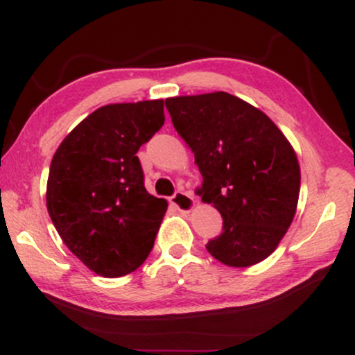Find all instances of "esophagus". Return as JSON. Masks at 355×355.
Returning <instances> with one entry per match:
<instances>
[{"instance_id": "obj_1", "label": "esophagus", "mask_w": 355, "mask_h": 355, "mask_svg": "<svg viewBox=\"0 0 355 355\" xmlns=\"http://www.w3.org/2000/svg\"><path fill=\"white\" fill-rule=\"evenodd\" d=\"M169 202H171V205L176 207L181 213H189L193 207H196V200H193V197L182 191H178L174 193V196L169 198Z\"/></svg>"}]
</instances>
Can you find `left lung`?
<instances>
[{
	"instance_id": "8db88e82",
	"label": "left lung",
	"mask_w": 355,
	"mask_h": 355,
	"mask_svg": "<svg viewBox=\"0 0 355 355\" xmlns=\"http://www.w3.org/2000/svg\"><path fill=\"white\" fill-rule=\"evenodd\" d=\"M164 105L196 157L203 178L197 193L223 216V232L207 250L236 268L265 260L297 208L300 168L288 139L265 113L226 92Z\"/></svg>"
}]
</instances>
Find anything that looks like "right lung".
I'll use <instances>...</instances> for the list:
<instances>
[{
  "instance_id": "add662e5",
  "label": "right lung",
  "mask_w": 355,
  "mask_h": 355,
  "mask_svg": "<svg viewBox=\"0 0 355 355\" xmlns=\"http://www.w3.org/2000/svg\"><path fill=\"white\" fill-rule=\"evenodd\" d=\"M163 124V100L101 106L51 159L53 225L67 249L105 278L132 273L153 249L168 202L147 192L137 152Z\"/></svg>"
}]
</instances>
